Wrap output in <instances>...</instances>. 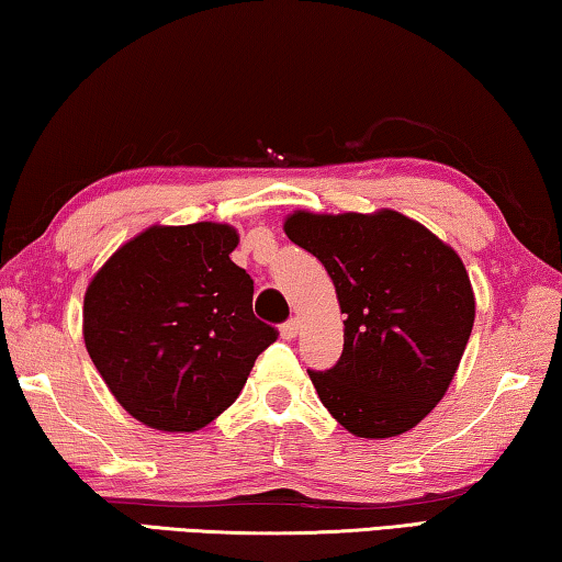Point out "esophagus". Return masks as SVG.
Returning a JSON list of instances; mask_svg holds the SVG:
<instances>
[{
  "label": "esophagus",
  "instance_id": "1",
  "mask_svg": "<svg viewBox=\"0 0 562 562\" xmlns=\"http://www.w3.org/2000/svg\"><path fill=\"white\" fill-rule=\"evenodd\" d=\"M299 328H301L299 318H291V321H286V324L281 326V336L286 338V341H291V338H296V336H299Z\"/></svg>",
  "mask_w": 562,
  "mask_h": 562
}]
</instances>
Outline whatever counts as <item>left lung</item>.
I'll return each mask as SVG.
<instances>
[{
  "label": "left lung",
  "instance_id": "8db88e82",
  "mask_svg": "<svg viewBox=\"0 0 562 562\" xmlns=\"http://www.w3.org/2000/svg\"><path fill=\"white\" fill-rule=\"evenodd\" d=\"M293 244L326 266L344 321V353L308 371L318 398L356 438L416 428L443 398L475 321V293L453 246L401 211L283 221Z\"/></svg>",
  "mask_w": 562,
  "mask_h": 562
}]
</instances>
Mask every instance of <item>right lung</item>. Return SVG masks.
Listing matches in <instances>:
<instances>
[{
    "instance_id": "obj_1",
    "label": "right lung",
    "mask_w": 562,
    "mask_h": 562,
    "mask_svg": "<svg viewBox=\"0 0 562 562\" xmlns=\"http://www.w3.org/2000/svg\"><path fill=\"white\" fill-rule=\"evenodd\" d=\"M232 224H154L91 276L89 358L128 416L194 434L238 398L276 330L254 316V281L232 261Z\"/></svg>"
}]
</instances>
